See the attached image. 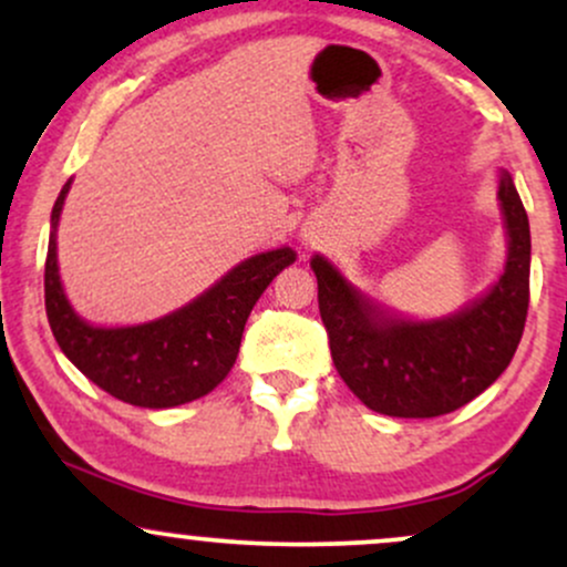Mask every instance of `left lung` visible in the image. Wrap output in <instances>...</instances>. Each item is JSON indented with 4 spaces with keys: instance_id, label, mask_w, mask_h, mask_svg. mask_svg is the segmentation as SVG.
Returning <instances> with one entry per match:
<instances>
[{
    "instance_id": "1",
    "label": "left lung",
    "mask_w": 567,
    "mask_h": 567,
    "mask_svg": "<svg viewBox=\"0 0 567 567\" xmlns=\"http://www.w3.org/2000/svg\"><path fill=\"white\" fill-rule=\"evenodd\" d=\"M498 199L509 234L504 275L485 298L447 320H386L324 258H311L333 365L375 413L396 419L453 413L512 362L530 301V226L506 173Z\"/></svg>"
}]
</instances>
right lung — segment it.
<instances>
[{
  "instance_id": "1",
  "label": "right lung",
  "mask_w": 567,
  "mask_h": 567,
  "mask_svg": "<svg viewBox=\"0 0 567 567\" xmlns=\"http://www.w3.org/2000/svg\"><path fill=\"white\" fill-rule=\"evenodd\" d=\"M69 186L53 207V229ZM290 247L234 266L197 301L135 328H93L74 315L58 277L55 231L44 261V309L58 347L103 392L138 408H173L199 400L229 375L247 317L285 266Z\"/></svg>"
}]
</instances>
